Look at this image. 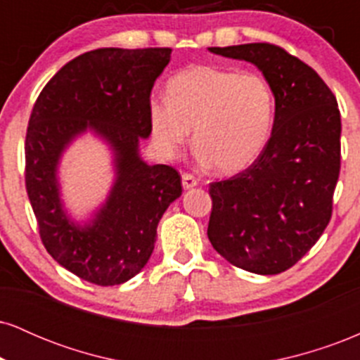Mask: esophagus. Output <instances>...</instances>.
I'll return each mask as SVG.
<instances>
[{
    "label": "esophagus",
    "instance_id": "34e87169",
    "mask_svg": "<svg viewBox=\"0 0 360 360\" xmlns=\"http://www.w3.org/2000/svg\"><path fill=\"white\" fill-rule=\"evenodd\" d=\"M196 184H198V181H196V177H194L193 174H188V172H186V174H183V188L184 189H191Z\"/></svg>",
    "mask_w": 360,
    "mask_h": 360
}]
</instances>
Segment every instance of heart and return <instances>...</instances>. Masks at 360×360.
Segmentation results:
<instances>
[{
    "label": "heart",
    "instance_id": "1",
    "mask_svg": "<svg viewBox=\"0 0 360 360\" xmlns=\"http://www.w3.org/2000/svg\"><path fill=\"white\" fill-rule=\"evenodd\" d=\"M276 100L257 72L194 65L172 76L166 101L148 108L152 139L166 157L188 142L220 174H235L257 159L271 137Z\"/></svg>",
    "mask_w": 360,
    "mask_h": 360
}]
</instances>
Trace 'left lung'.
Here are the masks:
<instances>
[{
    "label": "left lung",
    "instance_id": "left-lung-1",
    "mask_svg": "<svg viewBox=\"0 0 360 360\" xmlns=\"http://www.w3.org/2000/svg\"><path fill=\"white\" fill-rule=\"evenodd\" d=\"M264 74L276 100L271 139L250 167L210 184L208 238L233 266L272 276L295 266L332 218L340 111L309 65L272 44L210 47Z\"/></svg>",
    "mask_w": 360,
    "mask_h": 360
}]
</instances>
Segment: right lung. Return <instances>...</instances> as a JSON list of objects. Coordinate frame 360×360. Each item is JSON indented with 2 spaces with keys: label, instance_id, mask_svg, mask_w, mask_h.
<instances>
[{
  "label": "right lung",
  "instance_id": "right-lung-1",
  "mask_svg": "<svg viewBox=\"0 0 360 360\" xmlns=\"http://www.w3.org/2000/svg\"><path fill=\"white\" fill-rule=\"evenodd\" d=\"M171 49H96L64 65L45 84L25 140V184L45 249L77 278L117 286L150 259L157 225L183 193L174 167L148 166L139 154L150 135V91ZM89 129L114 152L115 183L89 222L70 220L56 179L60 157Z\"/></svg>",
  "mask_w": 360,
  "mask_h": 360
}]
</instances>
